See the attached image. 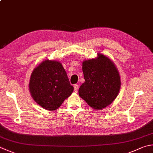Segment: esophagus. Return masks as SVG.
<instances>
[{"label": "esophagus", "instance_id": "esophagus-1", "mask_svg": "<svg viewBox=\"0 0 153 153\" xmlns=\"http://www.w3.org/2000/svg\"><path fill=\"white\" fill-rule=\"evenodd\" d=\"M79 85H75L74 86V92H75V93H77L78 92V89H79Z\"/></svg>", "mask_w": 153, "mask_h": 153}]
</instances>
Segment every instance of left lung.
Returning <instances> with one entry per match:
<instances>
[{
    "label": "left lung",
    "mask_w": 153,
    "mask_h": 153,
    "mask_svg": "<svg viewBox=\"0 0 153 153\" xmlns=\"http://www.w3.org/2000/svg\"><path fill=\"white\" fill-rule=\"evenodd\" d=\"M82 70L85 82L79 89L80 98L95 110H102L114 101L120 91V74L114 62L103 54L85 60Z\"/></svg>",
    "instance_id": "8db88e82"
}]
</instances>
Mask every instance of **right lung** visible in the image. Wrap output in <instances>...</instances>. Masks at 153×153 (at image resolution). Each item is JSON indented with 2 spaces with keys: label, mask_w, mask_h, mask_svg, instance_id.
Returning a JSON list of instances; mask_svg holds the SVG:
<instances>
[{
  "label": "right lung",
  "mask_w": 153,
  "mask_h": 153,
  "mask_svg": "<svg viewBox=\"0 0 153 153\" xmlns=\"http://www.w3.org/2000/svg\"><path fill=\"white\" fill-rule=\"evenodd\" d=\"M28 88L34 101L47 111L60 107L74 90L61 62L48 59L32 72Z\"/></svg>",
  "instance_id": "obj_1"
}]
</instances>
